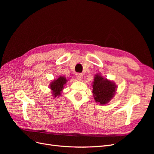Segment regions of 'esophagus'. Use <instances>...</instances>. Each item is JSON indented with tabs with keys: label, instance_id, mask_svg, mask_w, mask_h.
Masks as SVG:
<instances>
[{
	"label": "esophagus",
	"instance_id": "1",
	"mask_svg": "<svg viewBox=\"0 0 154 154\" xmlns=\"http://www.w3.org/2000/svg\"><path fill=\"white\" fill-rule=\"evenodd\" d=\"M76 78L78 79V80H82V79L83 78V74L82 73H77L76 74Z\"/></svg>",
	"mask_w": 154,
	"mask_h": 154
}]
</instances>
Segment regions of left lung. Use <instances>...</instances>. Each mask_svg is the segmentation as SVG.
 <instances>
[{
  "mask_svg": "<svg viewBox=\"0 0 154 154\" xmlns=\"http://www.w3.org/2000/svg\"><path fill=\"white\" fill-rule=\"evenodd\" d=\"M116 87L112 82L96 74L92 85V93L95 101L100 105L106 104L114 97Z\"/></svg>",
  "mask_w": 154,
  "mask_h": 154,
  "instance_id": "obj_1",
  "label": "left lung"
}]
</instances>
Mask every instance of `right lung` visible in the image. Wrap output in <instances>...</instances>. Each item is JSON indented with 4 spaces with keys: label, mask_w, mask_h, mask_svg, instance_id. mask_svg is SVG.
<instances>
[{
    "label": "right lung",
    "mask_w": 154,
    "mask_h": 154,
    "mask_svg": "<svg viewBox=\"0 0 154 154\" xmlns=\"http://www.w3.org/2000/svg\"><path fill=\"white\" fill-rule=\"evenodd\" d=\"M67 80L66 77L60 76L57 80L53 81L50 84V88L53 91L54 97H59L61 95V92L63 88L64 85H66Z\"/></svg>",
    "instance_id": "1"
}]
</instances>
